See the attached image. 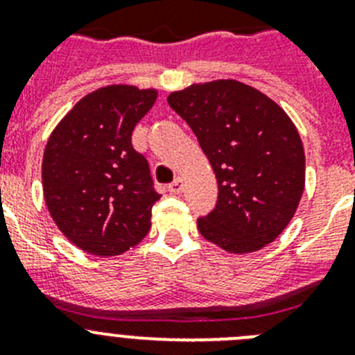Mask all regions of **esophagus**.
<instances>
[{
	"label": "esophagus",
	"instance_id": "34e87169",
	"mask_svg": "<svg viewBox=\"0 0 355 355\" xmlns=\"http://www.w3.org/2000/svg\"><path fill=\"white\" fill-rule=\"evenodd\" d=\"M168 192L171 193H181L183 192V178H175L171 184H168Z\"/></svg>",
	"mask_w": 355,
	"mask_h": 355
}]
</instances>
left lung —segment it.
Returning a JSON list of instances; mask_svg holds the SVG:
<instances>
[{
    "label": "left lung",
    "instance_id": "1",
    "mask_svg": "<svg viewBox=\"0 0 355 355\" xmlns=\"http://www.w3.org/2000/svg\"><path fill=\"white\" fill-rule=\"evenodd\" d=\"M167 101L196 133L218 184L215 208L197 218L199 233L234 254L272 243L304 192L306 158L290 117L234 80L192 85Z\"/></svg>",
    "mask_w": 355,
    "mask_h": 355
}]
</instances>
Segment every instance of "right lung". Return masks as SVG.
<instances>
[{"instance_id": "add662e5", "label": "right lung", "mask_w": 355, "mask_h": 355, "mask_svg": "<svg viewBox=\"0 0 355 355\" xmlns=\"http://www.w3.org/2000/svg\"><path fill=\"white\" fill-rule=\"evenodd\" d=\"M156 90L110 85L85 96L44 150V199L62 233L96 256H117L150 229L156 192L146 156L131 144Z\"/></svg>"}]
</instances>
